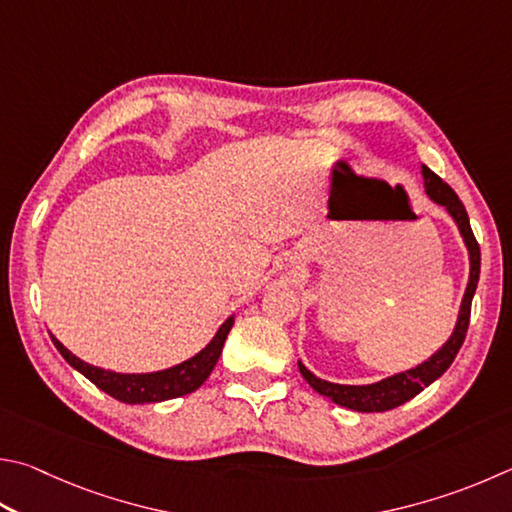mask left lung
<instances>
[{"label":"left lung","mask_w":512,"mask_h":512,"mask_svg":"<svg viewBox=\"0 0 512 512\" xmlns=\"http://www.w3.org/2000/svg\"><path fill=\"white\" fill-rule=\"evenodd\" d=\"M423 179H425L427 197H430L434 203H439V206H443L450 212L452 219L457 221L461 237H463V241H466L468 253H470V280H468L466 295H463V302H461L457 327H454V333L450 336V340L445 342V345L436 351L430 360H425L423 365L407 369V371H403V374H396L392 378L380 380V383H374V385L329 383V380L313 376L311 371L302 365V362H297V367H300L304 380L315 389V392L327 396L329 401L338 403L342 407H349V410L387 412V410H394V407H398V405L407 403L410 398L421 394L427 385H432L436 378L443 376L445 371H448L452 360L457 358L463 340H466L468 324H470V306H472V297H475V291H477L479 271H481V250H479L475 235H472L468 212H466V208H463V203L457 197V192H454L450 185L441 179V176H436L430 167H425V165H423Z\"/></svg>","instance_id":"8db88e82"}]
</instances>
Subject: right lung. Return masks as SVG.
Masks as SVG:
<instances>
[{
  "mask_svg": "<svg viewBox=\"0 0 512 512\" xmlns=\"http://www.w3.org/2000/svg\"><path fill=\"white\" fill-rule=\"evenodd\" d=\"M232 318L221 324L217 336L212 338L206 349H201L197 356L181 362V365L154 371V374H116V371H107L89 365V362L80 360L78 356L62 345L58 338H53V345L62 353V358L69 362L73 369H78L82 376H87L102 392L116 398L120 403L127 405H143V403H161L170 401V398H179L185 394H192L206 383L208 376L215 369L217 360L224 349V342L232 329Z\"/></svg>",
  "mask_w": 512,
  "mask_h": 512,
  "instance_id": "add662e5",
  "label": "right lung"
}]
</instances>
